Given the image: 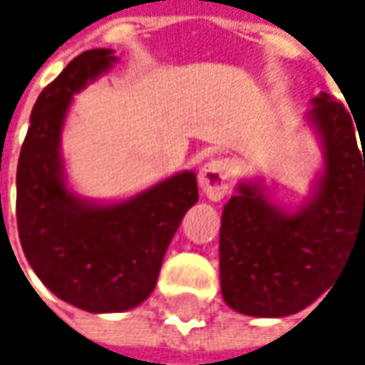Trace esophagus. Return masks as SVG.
<instances>
[{
    "label": "esophagus",
    "instance_id": "34e87169",
    "mask_svg": "<svg viewBox=\"0 0 365 365\" xmlns=\"http://www.w3.org/2000/svg\"><path fill=\"white\" fill-rule=\"evenodd\" d=\"M231 177H233L231 163L225 160V158H215V160L207 163L200 168L199 185L209 199L221 200L227 195V190H229Z\"/></svg>",
    "mask_w": 365,
    "mask_h": 365
}]
</instances>
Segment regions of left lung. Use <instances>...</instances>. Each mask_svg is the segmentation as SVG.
I'll list each match as a JSON object with an SVG mask.
<instances>
[{"instance_id": "1", "label": "left lung", "mask_w": 365, "mask_h": 365, "mask_svg": "<svg viewBox=\"0 0 365 365\" xmlns=\"http://www.w3.org/2000/svg\"><path fill=\"white\" fill-rule=\"evenodd\" d=\"M307 120L324 170L297 211L269 200L261 180H241L225 205L219 237L222 299L255 317L297 314L334 285L365 243V150L349 112L322 92ZM358 136H364L358 130ZM324 302V299H322Z\"/></svg>"}]
</instances>
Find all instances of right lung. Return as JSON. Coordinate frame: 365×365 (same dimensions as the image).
<instances>
[{"instance_id":"add662e5","label":"right lung","mask_w":365,"mask_h":365,"mask_svg":"<svg viewBox=\"0 0 365 365\" xmlns=\"http://www.w3.org/2000/svg\"><path fill=\"white\" fill-rule=\"evenodd\" d=\"M116 60L112 50H88L43 88L17 163V231L26 259L53 295L90 314L126 312L153 293L178 225L199 200L192 170L108 205L82 199L66 185L60 143L72 98Z\"/></svg>"}]
</instances>
